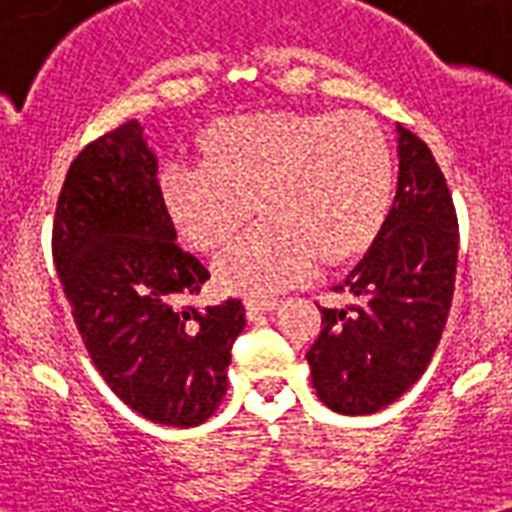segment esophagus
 Returning a JSON list of instances; mask_svg holds the SVG:
<instances>
[{
  "instance_id": "34e87169",
  "label": "esophagus",
  "mask_w": 512,
  "mask_h": 512,
  "mask_svg": "<svg viewBox=\"0 0 512 512\" xmlns=\"http://www.w3.org/2000/svg\"><path fill=\"white\" fill-rule=\"evenodd\" d=\"M279 305V300L276 297H249L247 300V316L249 319H260L263 313L273 311Z\"/></svg>"
}]
</instances>
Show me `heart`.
I'll return each instance as SVG.
<instances>
[{"label":"heart","instance_id":"heart-1","mask_svg":"<svg viewBox=\"0 0 512 512\" xmlns=\"http://www.w3.org/2000/svg\"><path fill=\"white\" fill-rule=\"evenodd\" d=\"M207 159L164 167L167 212L199 249L231 241L255 215L265 217L217 257L225 289L271 295L311 271L364 252L393 201V151L364 114H249L207 135Z\"/></svg>","mask_w":512,"mask_h":512}]
</instances>
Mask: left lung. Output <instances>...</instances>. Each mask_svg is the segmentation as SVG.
I'll list each match as a JSON object with an SVG mask.
<instances>
[{"mask_svg": "<svg viewBox=\"0 0 512 512\" xmlns=\"http://www.w3.org/2000/svg\"><path fill=\"white\" fill-rule=\"evenodd\" d=\"M460 228L438 162L414 132L398 127V188L377 239L321 308L308 348L316 396L340 414H374L428 369L452 308Z\"/></svg>", "mask_w": 512, "mask_h": 512, "instance_id": "left-lung-1", "label": "left lung"}]
</instances>
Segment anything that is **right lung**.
<instances>
[{
    "mask_svg": "<svg viewBox=\"0 0 512 512\" xmlns=\"http://www.w3.org/2000/svg\"><path fill=\"white\" fill-rule=\"evenodd\" d=\"M52 260L84 348L124 404L172 428L217 412L233 340L247 327L244 303H188L209 271L177 244L138 122L100 135L71 162Z\"/></svg>",
    "mask_w": 512,
    "mask_h": 512,
    "instance_id": "1",
    "label": "right lung"
}]
</instances>
